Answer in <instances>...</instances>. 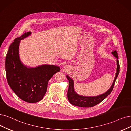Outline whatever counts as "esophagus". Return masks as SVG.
<instances>
[{"mask_svg": "<svg viewBox=\"0 0 131 131\" xmlns=\"http://www.w3.org/2000/svg\"><path fill=\"white\" fill-rule=\"evenodd\" d=\"M65 68H66V67H65Z\"/></svg>", "mask_w": 131, "mask_h": 131, "instance_id": "obj_1", "label": "esophagus"}]
</instances>
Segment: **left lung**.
<instances>
[{"instance_id": "obj_1", "label": "left lung", "mask_w": 131, "mask_h": 131, "mask_svg": "<svg viewBox=\"0 0 131 131\" xmlns=\"http://www.w3.org/2000/svg\"><path fill=\"white\" fill-rule=\"evenodd\" d=\"M112 54L117 58V73H116L114 81L112 86H111L110 89L104 94H100L98 96H85L80 95L77 94L74 89V81L68 75H66V78L69 80V89L67 91V98L69 101V102L74 106H78V107H91L96 105L101 102L104 99H105L107 96L111 93L116 79L117 78V77L120 72V65L119 61L118 60V55L117 52L114 51L112 52Z\"/></svg>"}]
</instances>
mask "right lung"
Masks as SVG:
<instances>
[{
    "label": "right lung",
    "mask_w": 131,
    "mask_h": 131,
    "mask_svg": "<svg viewBox=\"0 0 131 131\" xmlns=\"http://www.w3.org/2000/svg\"><path fill=\"white\" fill-rule=\"evenodd\" d=\"M31 34L25 32L9 46L5 59V70L7 83L15 94L26 102L34 103L42 99L48 81L60 69L50 65L33 68L22 64L19 56V43Z\"/></svg>",
    "instance_id": "right-lung-1"
}]
</instances>
